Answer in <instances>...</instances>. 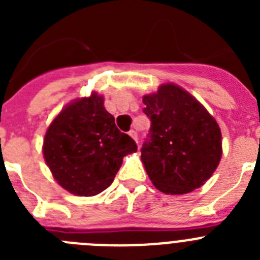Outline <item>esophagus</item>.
Here are the masks:
<instances>
[{
	"label": "esophagus",
	"mask_w": 260,
	"mask_h": 260,
	"mask_svg": "<svg viewBox=\"0 0 260 260\" xmlns=\"http://www.w3.org/2000/svg\"><path fill=\"white\" fill-rule=\"evenodd\" d=\"M128 135H130V137H132L133 139H134V141L138 143V134L135 130H130V132H128Z\"/></svg>",
	"instance_id": "esophagus-1"
}]
</instances>
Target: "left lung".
Here are the masks:
<instances>
[{
    "mask_svg": "<svg viewBox=\"0 0 260 260\" xmlns=\"http://www.w3.org/2000/svg\"><path fill=\"white\" fill-rule=\"evenodd\" d=\"M151 127L142 161L156 189L187 194L212 176L221 158V132L212 116L189 92L162 84L143 98Z\"/></svg>",
    "mask_w": 260,
    "mask_h": 260,
    "instance_id": "1",
    "label": "left lung"
}]
</instances>
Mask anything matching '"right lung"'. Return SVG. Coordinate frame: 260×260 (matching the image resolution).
<instances>
[{
    "label": "right lung",
    "instance_id": "1",
    "mask_svg": "<svg viewBox=\"0 0 260 260\" xmlns=\"http://www.w3.org/2000/svg\"><path fill=\"white\" fill-rule=\"evenodd\" d=\"M137 150L134 139L117 128L103 96L92 93L71 103L53 119L43 153L63 189L92 197L109 187L123 156Z\"/></svg>",
    "mask_w": 260,
    "mask_h": 260
}]
</instances>
